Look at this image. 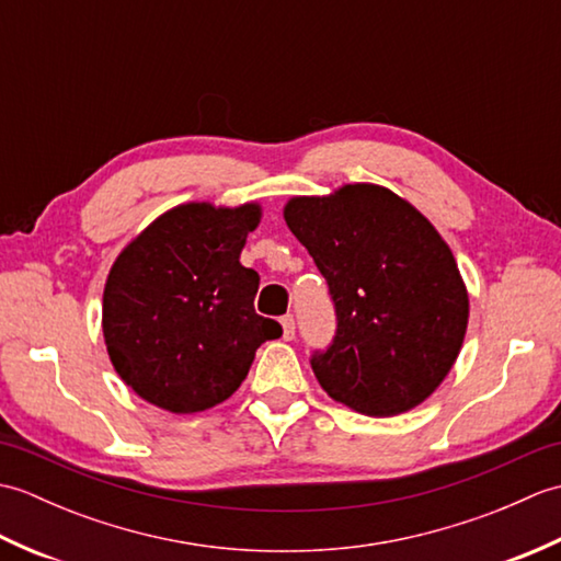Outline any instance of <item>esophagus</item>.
<instances>
[{
    "mask_svg": "<svg viewBox=\"0 0 561 561\" xmlns=\"http://www.w3.org/2000/svg\"><path fill=\"white\" fill-rule=\"evenodd\" d=\"M294 335H296L294 318H291V316H284V318H282V337H284V340H294Z\"/></svg>",
    "mask_w": 561,
    "mask_h": 561,
    "instance_id": "34e87169",
    "label": "esophagus"
}]
</instances>
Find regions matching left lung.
Returning a JSON list of instances; mask_svg holds the SVG:
<instances>
[{"instance_id": "8db88e82", "label": "left lung", "mask_w": 561, "mask_h": 561, "mask_svg": "<svg viewBox=\"0 0 561 561\" xmlns=\"http://www.w3.org/2000/svg\"><path fill=\"white\" fill-rule=\"evenodd\" d=\"M284 221L337 311L335 340L311 359L320 388L366 416L422 404L456 364L470 316L458 262L434 224L374 183L291 197Z\"/></svg>"}]
</instances>
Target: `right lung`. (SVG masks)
Returning <instances> with one entry per match:
<instances>
[{"label":"right lung","mask_w":561,"mask_h":561,"mask_svg":"<svg viewBox=\"0 0 561 561\" xmlns=\"http://www.w3.org/2000/svg\"><path fill=\"white\" fill-rule=\"evenodd\" d=\"M260 202H185L153 219L115 257L103 289V340L115 374L173 414L229 400L262 342L282 335L255 313L260 277L241 265Z\"/></svg>","instance_id":"right-lung-1"}]
</instances>
